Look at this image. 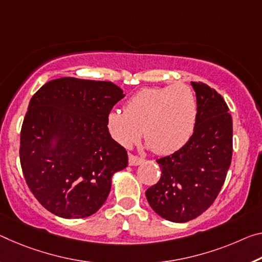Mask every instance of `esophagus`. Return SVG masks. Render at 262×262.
<instances>
[{
	"mask_svg": "<svg viewBox=\"0 0 262 262\" xmlns=\"http://www.w3.org/2000/svg\"><path fill=\"white\" fill-rule=\"evenodd\" d=\"M142 160L140 159L139 156L133 155V154H129V165H139Z\"/></svg>",
	"mask_w": 262,
	"mask_h": 262,
	"instance_id": "34e87169",
	"label": "esophagus"
}]
</instances>
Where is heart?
<instances>
[{
  "label": "heart",
  "instance_id": "heart-1",
  "mask_svg": "<svg viewBox=\"0 0 262 262\" xmlns=\"http://www.w3.org/2000/svg\"><path fill=\"white\" fill-rule=\"evenodd\" d=\"M196 95L188 85L147 87L126 102L124 111H112L107 127L116 142L130 147L143 129L154 152L168 155L189 142L197 124Z\"/></svg>",
  "mask_w": 262,
  "mask_h": 262
}]
</instances>
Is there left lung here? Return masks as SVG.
<instances>
[{
    "label": "left lung",
    "instance_id": "1",
    "mask_svg": "<svg viewBox=\"0 0 262 262\" xmlns=\"http://www.w3.org/2000/svg\"><path fill=\"white\" fill-rule=\"evenodd\" d=\"M197 98V124L189 142L156 160L161 178L146 191L149 205L162 218L185 223L212 205L231 165L232 116L225 100L204 82L191 81Z\"/></svg>",
    "mask_w": 262,
    "mask_h": 262
}]
</instances>
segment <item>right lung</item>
Segmentation results:
<instances>
[{
    "label": "right lung",
    "mask_w": 262,
    "mask_h": 262,
    "mask_svg": "<svg viewBox=\"0 0 262 262\" xmlns=\"http://www.w3.org/2000/svg\"><path fill=\"white\" fill-rule=\"evenodd\" d=\"M123 91L111 81L55 79L29 102L19 160L29 189L61 218H85L108 197L112 176L128 165L107 116Z\"/></svg>",
    "instance_id": "right-lung-1"
}]
</instances>
